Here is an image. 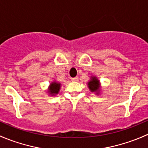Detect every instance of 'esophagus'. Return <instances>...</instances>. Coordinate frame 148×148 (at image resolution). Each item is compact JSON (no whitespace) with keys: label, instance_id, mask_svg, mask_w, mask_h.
Wrapping results in <instances>:
<instances>
[{"label":"esophagus","instance_id":"34e87169","mask_svg":"<svg viewBox=\"0 0 148 148\" xmlns=\"http://www.w3.org/2000/svg\"><path fill=\"white\" fill-rule=\"evenodd\" d=\"M71 81H73V82H77L79 80V78H78V77H73V78H71Z\"/></svg>","mask_w":148,"mask_h":148}]
</instances>
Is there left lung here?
Wrapping results in <instances>:
<instances>
[{
    "mask_svg": "<svg viewBox=\"0 0 148 148\" xmlns=\"http://www.w3.org/2000/svg\"><path fill=\"white\" fill-rule=\"evenodd\" d=\"M89 88L92 92H97L99 88V82L96 77H92V80L88 83Z\"/></svg>",
    "mask_w": 148,
    "mask_h": 148,
    "instance_id": "1",
    "label": "left lung"
}]
</instances>
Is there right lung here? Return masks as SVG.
Listing matches in <instances>:
<instances>
[{
  "label": "right lung",
  "instance_id": "right-lung-1",
  "mask_svg": "<svg viewBox=\"0 0 148 148\" xmlns=\"http://www.w3.org/2000/svg\"><path fill=\"white\" fill-rule=\"evenodd\" d=\"M59 89H60V84H58L56 82L52 83L50 85V88H49V92L51 95H54V94H58Z\"/></svg>",
  "mask_w": 148,
  "mask_h": 148
}]
</instances>
